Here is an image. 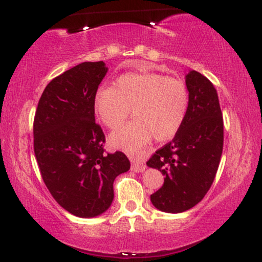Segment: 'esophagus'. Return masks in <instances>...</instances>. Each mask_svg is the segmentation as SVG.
Wrapping results in <instances>:
<instances>
[{"label": "esophagus", "mask_w": 262, "mask_h": 262, "mask_svg": "<svg viewBox=\"0 0 262 262\" xmlns=\"http://www.w3.org/2000/svg\"><path fill=\"white\" fill-rule=\"evenodd\" d=\"M131 169L135 170V171H137V173H139V171H143V170L145 169V166H144V163L142 162V161L132 160Z\"/></svg>", "instance_id": "1"}]
</instances>
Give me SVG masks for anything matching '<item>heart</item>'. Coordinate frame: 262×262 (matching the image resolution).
<instances>
[{"mask_svg": "<svg viewBox=\"0 0 262 262\" xmlns=\"http://www.w3.org/2000/svg\"><path fill=\"white\" fill-rule=\"evenodd\" d=\"M188 107V93L178 78L154 71L127 73L114 85L98 89L94 110L102 124L117 130L134 110V120L112 136L113 144L137 150L152 137L166 141L177 134Z\"/></svg>", "mask_w": 262, "mask_h": 262, "instance_id": "b5f03b06", "label": "heart"}]
</instances>
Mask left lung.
<instances>
[{"label": "left lung", "instance_id": "1", "mask_svg": "<svg viewBox=\"0 0 262 262\" xmlns=\"http://www.w3.org/2000/svg\"><path fill=\"white\" fill-rule=\"evenodd\" d=\"M186 85L188 107L180 128L146 162L166 177L150 200L156 209L169 213L184 212L202 202L223 151V117L216 89L194 70L186 76Z\"/></svg>", "mask_w": 262, "mask_h": 262}]
</instances>
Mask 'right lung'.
Segmentation results:
<instances>
[{
	"instance_id": "obj_1",
	"label": "right lung",
	"mask_w": 262,
	"mask_h": 262,
	"mask_svg": "<svg viewBox=\"0 0 262 262\" xmlns=\"http://www.w3.org/2000/svg\"><path fill=\"white\" fill-rule=\"evenodd\" d=\"M107 68L84 62L53 78L39 99L33 148L53 199L77 217H95L113 200V181L130 169L121 151L106 152L105 135L95 123L94 98Z\"/></svg>"
}]
</instances>
